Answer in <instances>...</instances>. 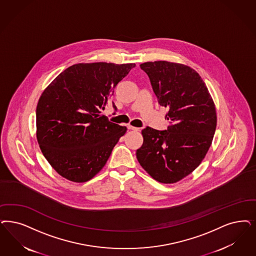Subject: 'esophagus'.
I'll use <instances>...</instances> for the list:
<instances>
[{
	"instance_id": "34e87169",
	"label": "esophagus",
	"mask_w": 256,
	"mask_h": 256,
	"mask_svg": "<svg viewBox=\"0 0 256 256\" xmlns=\"http://www.w3.org/2000/svg\"><path fill=\"white\" fill-rule=\"evenodd\" d=\"M128 128L130 130H134V132H138V130H140L139 128H135V126H130V124L128 126Z\"/></svg>"
}]
</instances>
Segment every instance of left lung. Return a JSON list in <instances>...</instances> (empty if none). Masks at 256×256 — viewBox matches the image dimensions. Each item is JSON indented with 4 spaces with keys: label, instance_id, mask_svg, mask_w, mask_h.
<instances>
[{
    "label": "left lung",
    "instance_id": "left-lung-1",
    "mask_svg": "<svg viewBox=\"0 0 256 256\" xmlns=\"http://www.w3.org/2000/svg\"><path fill=\"white\" fill-rule=\"evenodd\" d=\"M160 106L168 110V130L146 126L136 157L150 176L175 184L192 173L206 156L216 128L214 100L200 76L175 62L142 63Z\"/></svg>",
    "mask_w": 256,
    "mask_h": 256
}]
</instances>
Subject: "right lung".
I'll return each instance as SVG.
<instances>
[{"label":"right lung","instance_id":"obj_1","mask_svg":"<svg viewBox=\"0 0 256 256\" xmlns=\"http://www.w3.org/2000/svg\"><path fill=\"white\" fill-rule=\"evenodd\" d=\"M134 66L78 63L42 92L36 106V140L45 159L64 178L72 182L92 178L126 132V126L100 114Z\"/></svg>","mask_w":256,"mask_h":256}]
</instances>
